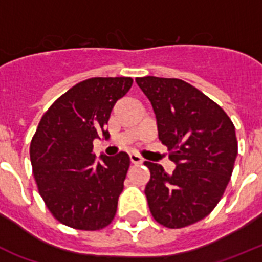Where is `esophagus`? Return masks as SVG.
<instances>
[{
    "label": "esophagus",
    "mask_w": 262,
    "mask_h": 262,
    "mask_svg": "<svg viewBox=\"0 0 262 262\" xmlns=\"http://www.w3.org/2000/svg\"><path fill=\"white\" fill-rule=\"evenodd\" d=\"M129 158H130L132 164H136V166H140V164H142V162H143L142 158H141L140 155L134 154V152H133V154L129 155Z\"/></svg>",
    "instance_id": "34e87169"
}]
</instances>
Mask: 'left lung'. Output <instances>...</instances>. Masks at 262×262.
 <instances>
[{"label": "left lung", "mask_w": 262, "mask_h": 262, "mask_svg": "<svg viewBox=\"0 0 262 262\" xmlns=\"http://www.w3.org/2000/svg\"><path fill=\"white\" fill-rule=\"evenodd\" d=\"M155 112L158 134L178 166L172 173L145 162L150 180L145 194L159 225L183 228L216 206L234 171L235 126L222 107L178 78H136Z\"/></svg>", "instance_id": "left-lung-1"}]
</instances>
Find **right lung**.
<instances>
[{"mask_svg": "<svg viewBox=\"0 0 262 262\" xmlns=\"http://www.w3.org/2000/svg\"><path fill=\"white\" fill-rule=\"evenodd\" d=\"M130 77H95L62 94L37 125L30 145L32 173L51 214L75 230L107 227L130 159L121 151L96 162L93 141L103 133L116 102L130 90Z\"/></svg>", "mask_w": 262, "mask_h": 262, "instance_id": "obj_1", "label": "right lung"}]
</instances>
